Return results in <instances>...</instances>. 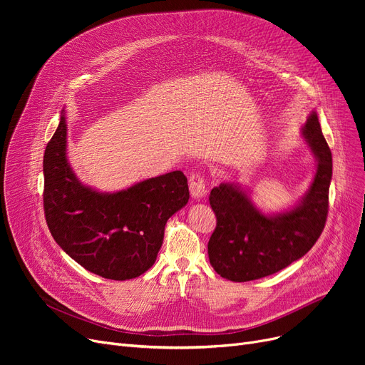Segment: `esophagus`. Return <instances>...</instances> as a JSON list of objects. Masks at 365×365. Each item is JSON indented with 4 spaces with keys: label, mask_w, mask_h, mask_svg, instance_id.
I'll use <instances>...</instances> for the list:
<instances>
[{
    "label": "esophagus",
    "mask_w": 365,
    "mask_h": 365,
    "mask_svg": "<svg viewBox=\"0 0 365 365\" xmlns=\"http://www.w3.org/2000/svg\"><path fill=\"white\" fill-rule=\"evenodd\" d=\"M189 190L190 195L195 200H201L207 194V187H205V180L201 175H192L189 178Z\"/></svg>",
    "instance_id": "1"
}]
</instances>
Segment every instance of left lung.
Wrapping results in <instances>:
<instances>
[{
    "instance_id": "left-lung-1",
    "label": "left lung",
    "mask_w": 365,
    "mask_h": 365,
    "mask_svg": "<svg viewBox=\"0 0 365 365\" xmlns=\"http://www.w3.org/2000/svg\"><path fill=\"white\" fill-rule=\"evenodd\" d=\"M302 138L314 153L317 171L294 207L264 215L245 189L229 182L210 192L217 223L208 259L220 277L245 282L272 275L303 257L319 238L329 213L333 161L315 110L302 127Z\"/></svg>"
}]
</instances>
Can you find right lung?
Returning a JSON list of instances; mask_svg holds the SVG:
<instances>
[{
    "mask_svg": "<svg viewBox=\"0 0 365 365\" xmlns=\"http://www.w3.org/2000/svg\"><path fill=\"white\" fill-rule=\"evenodd\" d=\"M66 117L44 153V213L62 250L87 271L124 281L146 272L163 245L167 220L187 204L182 171L142 180L118 192L83 185L66 157Z\"/></svg>",
    "mask_w": 365,
    "mask_h": 365,
    "instance_id": "add662e5",
    "label": "right lung"
}]
</instances>
